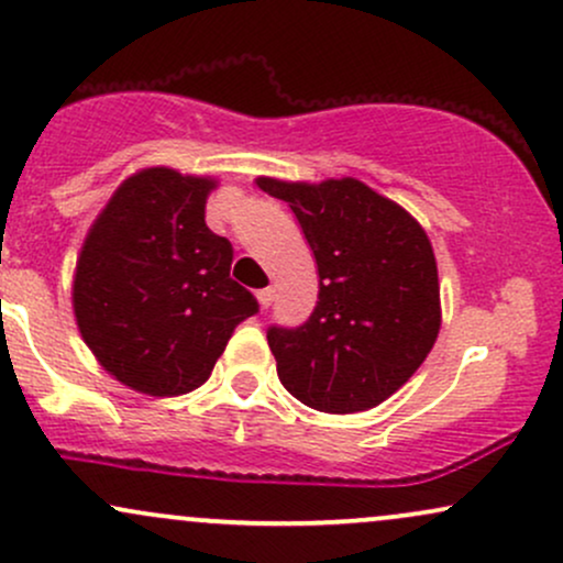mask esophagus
<instances>
[{
	"label": "esophagus",
	"mask_w": 563,
	"mask_h": 563,
	"mask_svg": "<svg viewBox=\"0 0 563 563\" xmlns=\"http://www.w3.org/2000/svg\"><path fill=\"white\" fill-rule=\"evenodd\" d=\"M256 299H260L262 307H269V303H273V299H275V290L273 288H262L260 294H256Z\"/></svg>",
	"instance_id": "obj_1"
}]
</instances>
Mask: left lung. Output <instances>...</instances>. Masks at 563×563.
<instances>
[{"label":"left lung","mask_w":563,"mask_h":563,"mask_svg":"<svg viewBox=\"0 0 563 563\" xmlns=\"http://www.w3.org/2000/svg\"><path fill=\"white\" fill-rule=\"evenodd\" d=\"M256 185L290 206L320 275L309 320L267 331L277 378L314 410H371L421 367L439 335L429 235L360 179L307 185L260 177Z\"/></svg>","instance_id":"8db88e82"}]
</instances>
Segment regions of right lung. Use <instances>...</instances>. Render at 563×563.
Listing matches in <instances>:
<instances>
[{"label": "right lung", "mask_w": 563, "mask_h": 563, "mask_svg": "<svg viewBox=\"0 0 563 563\" xmlns=\"http://www.w3.org/2000/svg\"><path fill=\"white\" fill-rule=\"evenodd\" d=\"M214 187L166 166L142 169L121 183L81 245L76 325L129 389H198L238 322L260 312L254 294L230 277V241L206 228Z\"/></svg>", "instance_id": "right-lung-1"}]
</instances>
